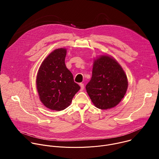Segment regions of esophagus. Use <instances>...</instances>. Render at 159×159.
<instances>
[{
    "label": "esophagus",
    "mask_w": 159,
    "mask_h": 159,
    "mask_svg": "<svg viewBox=\"0 0 159 159\" xmlns=\"http://www.w3.org/2000/svg\"><path fill=\"white\" fill-rule=\"evenodd\" d=\"M79 85H80V90H81V91H82V90H83L84 89V84H82V83H80Z\"/></svg>",
    "instance_id": "esophagus-1"
}]
</instances>
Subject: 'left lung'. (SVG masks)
Segmentation results:
<instances>
[{
  "instance_id": "obj_1",
  "label": "left lung",
  "mask_w": 159,
  "mask_h": 159,
  "mask_svg": "<svg viewBox=\"0 0 159 159\" xmlns=\"http://www.w3.org/2000/svg\"><path fill=\"white\" fill-rule=\"evenodd\" d=\"M128 86L126 75L114 58L103 55L94 59L92 78L85 89L96 107L107 109L116 106L124 98Z\"/></svg>"
}]
</instances>
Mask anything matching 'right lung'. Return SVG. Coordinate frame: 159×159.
Returning a JSON list of instances; mask_svg holds the SVG:
<instances>
[{
  "label": "right lung",
  "instance_id": "add662e5",
  "mask_svg": "<svg viewBox=\"0 0 159 159\" xmlns=\"http://www.w3.org/2000/svg\"><path fill=\"white\" fill-rule=\"evenodd\" d=\"M66 55V48L53 50L41 63L36 76L39 99L45 107L53 111L69 107L80 89L65 65Z\"/></svg>",
  "mask_w": 159,
  "mask_h": 159
}]
</instances>
